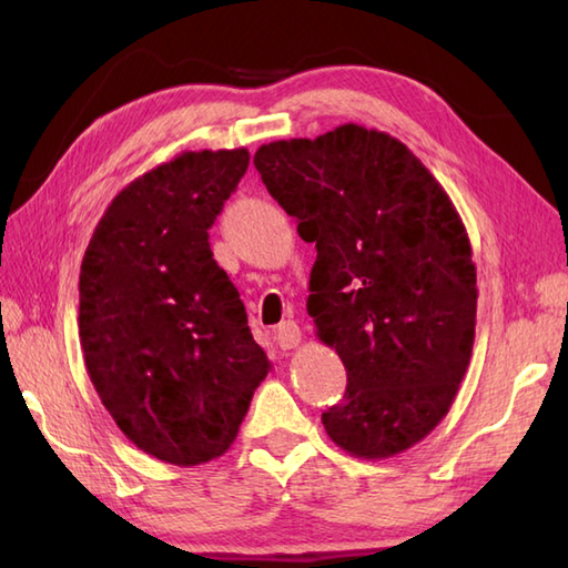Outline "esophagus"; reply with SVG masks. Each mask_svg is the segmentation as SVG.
<instances>
[{
	"label": "esophagus",
	"mask_w": 568,
	"mask_h": 568,
	"mask_svg": "<svg viewBox=\"0 0 568 568\" xmlns=\"http://www.w3.org/2000/svg\"><path fill=\"white\" fill-rule=\"evenodd\" d=\"M273 334H275V344L281 348H295L300 339H303V334H300V327L293 320L277 324Z\"/></svg>",
	"instance_id": "34e87169"
}]
</instances>
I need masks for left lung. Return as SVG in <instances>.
Wrapping results in <instances>:
<instances>
[{
  "instance_id": "obj_1",
  "label": "left lung",
  "mask_w": 568,
  "mask_h": 568,
  "mask_svg": "<svg viewBox=\"0 0 568 568\" xmlns=\"http://www.w3.org/2000/svg\"><path fill=\"white\" fill-rule=\"evenodd\" d=\"M263 185L315 244L307 312L346 368L322 425L358 458L422 442L449 413L476 336V265L454 202L385 131L263 143Z\"/></svg>"
}]
</instances>
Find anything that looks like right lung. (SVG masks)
Masks as SVG:
<instances>
[{
	"instance_id": "1",
	"label": "right lung",
	"mask_w": 568,
	"mask_h": 568,
	"mask_svg": "<svg viewBox=\"0 0 568 568\" xmlns=\"http://www.w3.org/2000/svg\"><path fill=\"white\" fill-rule=\"evenodd\" d=\"M248 151H185L112 200L80 268V346L116 427L165 464L234 444L271 364L210 232Z\"/></svg>"
}]
</instances>
